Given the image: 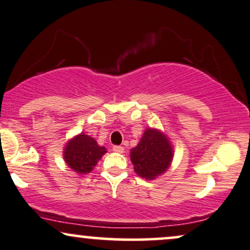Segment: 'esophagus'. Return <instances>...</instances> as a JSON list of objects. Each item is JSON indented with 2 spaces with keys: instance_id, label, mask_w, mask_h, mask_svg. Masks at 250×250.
I'll list each match as a JSON object with an SVG mask.
<instances>
[{
  "instance_id": "1",
  "label": "esophagus",
  "mask_w": 250,
  "mask_h": 250,
  "mask_svg": "<svg viewBox=\"0 0 250 250\" xmlns=\"http://www.w3.org/2000/svg\"><path fill=\"white\" fill-rule=\"evenodd\" d=\"M113 151L118 153H123L125 152V147L120 146V145H114V146H113Z\"/></svg>"
}]
</instances>
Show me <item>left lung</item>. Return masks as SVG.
Instances as JSON below:
<instances>
[{
	"label": "left lung",
	"mask_w": 250,
	"mask_h": 250,
	"mask_svg": "<svg viewBox=\"0 0 250 250\" xmlns=\"http://www.w3.org/2000/svg\"><path fill=\"white\" fill-rule=\"evenodd\" d=\"M173 147L166 135L158 129L147 128L140 143L130 150L134 169L141 178L154 180L165 173L172 163Z\"/></svg>",
	"instance_id": "1"
}]
</instances>
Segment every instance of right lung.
<instances>
[{
	"label": "right lung",
	"instance_id": "obj_1",
	"mask_svg": "<svg viewBox=\"0 0 250 250\" xmlns=\"http://www.w3.org/2000/svg\"><path fill=\"white\" fill-rule=\"evenodd\" d=\"M106 147L98 145L94 138L82 134L75 136L65 145L63 157L67 165L78 174H86L93 169L104 154Z\"/></svg>",
	"mask_w": 250,
	"mask_h": 250
}]
</instances>
